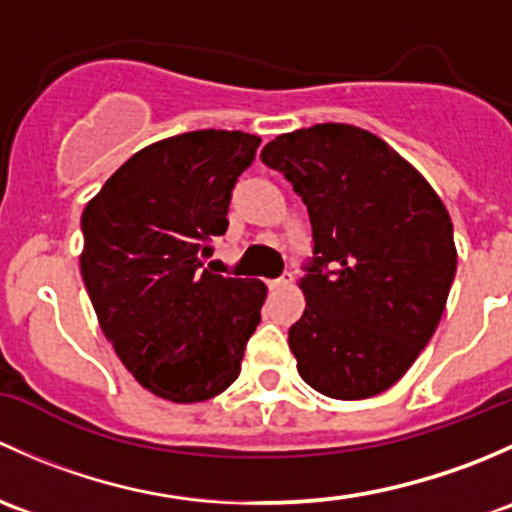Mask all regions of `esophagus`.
I'll return each instance as SVG.
<instances>
[{"instance_id":"34e87169","label":"esophagus","mask_w":512,"mask_h":512,"mask_svg":"<svg viewBox=\"0 0 512 512\" xmlns=\"http://www.w3.org/2000/svg\"><path fill=\"white\" fill-rule=\"evenodd\" d=\"M291 283H293V273H283L281 278L271 281V291H283V288H288Z\"/></svg>"}]
</instances>
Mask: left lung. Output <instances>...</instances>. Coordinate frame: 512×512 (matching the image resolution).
Returning <instances> with one entry per match:
<instances>
[{"label":"left lung","mask_w":512,"mask_h":512,"mask_svg":"<svg viewBox=\"0 0 512 512\" xmlns=\"http://www.w3.org/2000/svg\"><path fill=\"white\" fill-rule=\"evenodd\" d=\"M261 160L286 175L313 224L315 258L298 281L305 310L288 330L298 374L330 399L382 394L444 315L458 258L444 202L412 162L357 125L283 133Z\"/></svg>","instance_id":"obj_1"}]
</instances>
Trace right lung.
<instances>
[{"mask_svg":"<svg viewBox=\"0 0 512 512\" xmlns=\"http://www.w3.org/2000/svg\"><path fill=\"white\" fill-rule=\"evenodd\" d=\"M258 145L241 130L157 140L83 209L81 276L100 330L125 370L167 402H207L231 387L261 323L263 281L202 266Z\"/></svg>","mask_w":512,"mask_h":512,"instance_id":"add662e5","label":"right lung"}]
</instances>
